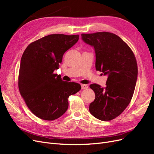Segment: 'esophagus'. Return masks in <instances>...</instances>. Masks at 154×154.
<instances>
[{
  "instance_id": "34e87169",
  "label": "esophagus",
  "mask_w": 154,
  "mask_h": 154,
  "mask_svg": "<svg viewBox=\"0 0 154 154\" xmlns=\"http://www.w3.org/2000/svg\"><path fill=\"white\" fill-rule=\"evenodd\" d=\"M81 87H82V89H87V88H88V85H85V84L81 85Z\"/></svg>"
}]
</instances>
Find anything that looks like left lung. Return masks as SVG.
<instances>
[{
	"mask_svg": "<svg viewBox=\"0 0 154 154\" xmlns=\"http://www.w3.org/2000/svg\"><path fill=\"white\" fill-rule=\"evenodd\" d=\"M82 38L94 48L96 71L108 76L105 87L96 83L90 85L96 97L89 111L100 120L114 119L132 98L138 72L136 57L129 46L112 32L82 34Z\"/></svg>",
	"mask_w": 154,
	"mask_h": 154,
	"instance_id": "8db88e82",
	"label": "left lung"
}]
</instances>
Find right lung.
I'll list each match as a JSON object with an SVG mask.
<instances>
[{
    "instance_id": "1",
    "label": "right lung",
    "mask_w": 154,
    "mask_h": 154,
    "mask_svg": "<svg viewBox=\"0 0 154 154\" xmlns=\"http://www.w3.org/2000/svg\"><path fill=\"white\" fill-rule=\"evenodd\" d=\"M78 39V35H49L31 43L22 56L18 88L29 109L42 119L62 116L68 109L69 96L81 89L79 83L64 82L54 74L63 54Z\"/></svg>"
}]
</instances>
